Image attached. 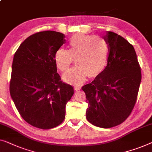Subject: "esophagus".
Masks as SVG:
<instances>
[{"label": "esophagus", "instance_id": "34e87169", "mask_svg": "<svg viewBox=\"0 0 152 152\" xmlns=\"http://www.w3.org/2000/svg\"><path fill=\"white\" fill-rule=\"evenodd\" d=\"M74 89L75 90V91H80V90H81V87L79 86H75Z\"/></svg>", "mask_w": 152, "mask_h": 152}]
</instances>
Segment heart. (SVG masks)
<instances>
[{"mask_svg": "<svg viewBox=\"0 0 152 152\" xmlns=\"http://www.w3.org/2000/svg\"><path fill=\"white\" fill-rule=\"evenodd\" d=\"M69 50L60 48L54 60L61 71H66L75 61L77 64L64 74L63 78L72 84H81L89 75L98 76L106 66L109 47L105 39L95 36L78 34L70 39Z\"/></svg>", "mask_w": 152, "mask_h": 152, "instance_id": "heart-1", "label": "heart"}]
</instances>
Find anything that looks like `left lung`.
<instances>
[{"mask_svg":"<svg viewBox=\"0 0 152 152\" xmlns=\"http://www.w3.org/2000/svg\"><path fill=\"white\" fill-rule=\"evenodd\" d=\"M107 64L91 83L81 88L88 107L86 118L95 126L110 128L129 116L137 99L141 71L133 46L119 35L107 31Z\"/></svg>","mask_w":152,"mask_h":152,"instance_id":"1","label":"left lung"}]
</instances>
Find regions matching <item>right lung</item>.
<instances>
[{"instance_id": "add662e5", "label": "right lung", "mask_w": 152, "mask_h": 152, "mask_svg": "<svg viewBox=\"0 0 152 152\" xmlns=\"http://www.w3.org/2000/svg\"><path fill=\"white\" fill-rule=\"evenodd\" d=\"M64 38L53 31L38 32L28 37L14 56L11 96L22 118L39 129L63 122L66 105L74 94L72 86L61 81L54 60Z\"/></svg>"}]
</instances>
